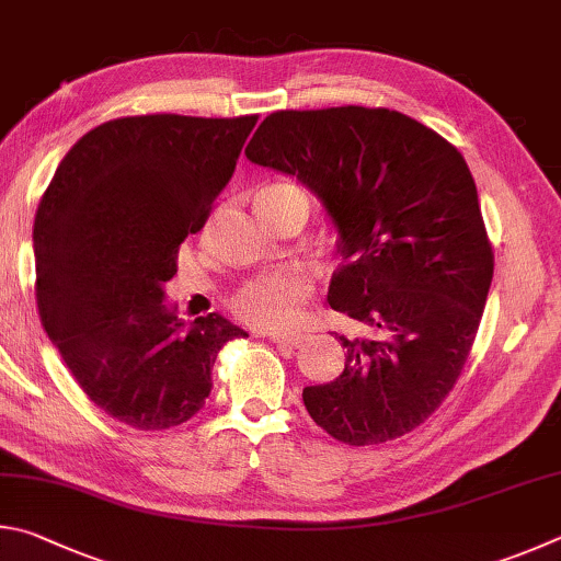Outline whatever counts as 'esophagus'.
<instances>
[{
	"instance_id": "34e87169",
	"label": "esophagus",
	"mask_w": 561,
	"mask_h": 561,
	"mask_svg": "<svg viewBox=\"0 0 561 561\" xmlns=\"http://www.w3.org/2000/svg\"><path fill=\"white\" fill-rule=\"evenodd\" d=\"M263 337H268L273 342H278V345L290 347V350L300 347L302 340H306L302 335H296V332H263Z\"/></svg>"
}]
</instances>
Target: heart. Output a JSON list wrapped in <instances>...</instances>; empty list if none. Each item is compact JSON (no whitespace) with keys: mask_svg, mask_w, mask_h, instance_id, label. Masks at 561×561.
<instances>
[{"mask_svg":"<svg viewBox=\"0 0 561 561\" xmlns=\"http://www.w3.org/2000/svg\"><path fill=\"white\" fill-rule=\"evenodd\" d=\"M300 190L296 184H271L261 194ZM312 296L310 275L288 265V268L265 271L253 275L231 293L229 308L233 316L255 330H286L300 320Z\"/></svg>","mask_w":561,"mask_h":561,"instance_id":"b5f03b06","label":"heart"}]
</instances>
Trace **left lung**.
Masks as SVG:
<instances>
[{"label":"left lung","instance_id":"1","mask_svg":"<svg viewBox=\"0 0 561 561\" xmlns=\"http://www.w3.org/2000/svg\"><path fill=\"white\" fill-rule=\"evenodd\" d=\"M245 157L316 192L340 231L328 302L365 335L335 381L302 389L347 446L414 431L444 404L483 318L493 245L468 164L446 137L389 107L275 111Z\"/></svg>","mask_w":561,"mask_h":561}]
</instances>
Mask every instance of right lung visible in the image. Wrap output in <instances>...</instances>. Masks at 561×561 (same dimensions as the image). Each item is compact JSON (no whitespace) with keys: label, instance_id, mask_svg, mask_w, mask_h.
<instances>
[{"label":"right lung","instance_id":"obj_1","mask_svg":"<svg viewBox=\"0 0 561 561\" xmlns=\"http://www.w3.org/2000/svg\"><path fill=\"white\" fill-rule=\"evenodd\" d=\"M255 123L259 115L115 117L66 152L38 202V318L85 397L127 426L190 421L209 397L219 350L245 337L216 312L184 330L162 286Z\"/></svg>","mask_w":561,"mask_h":561}]
</instances>
